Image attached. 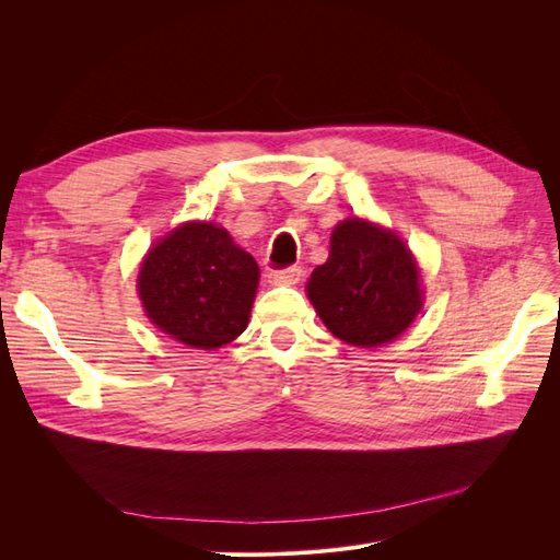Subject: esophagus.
<instances>
[{
  "label": "esophagus",
  "instance_id": "obj_1",
  "mask_svg": "<svg viewBox=\"0 0 560 560\" xmlns=\"http://www.w3.org/2000/svg\"><path fill=\"white\" fill-rule=\"evenodd\" d=\"M303 270L299 266H290V268H280V270H270L268 273V282L270 284H284V287H292L301 280Z\"/></svg>",
  "mask_w": 560,
  "mask_h": 560
}]
</instances>
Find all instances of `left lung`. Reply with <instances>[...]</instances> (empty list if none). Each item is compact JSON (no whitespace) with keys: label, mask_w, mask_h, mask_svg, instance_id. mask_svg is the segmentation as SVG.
Here are the masks:
<instances>
[{"label":"left lung","mask_w":560,"mask_h":560,"mask_svg":"<svg viewBox=\"0 0 560 560\" xmlns=\"http://www.w3.org/2000/svg\"><path fill=\"white\" fill-rule=\"evenodd\" d=\"M306 292L325 327L358 348L395 341L422 308L411 249L360 217L334 229L329 259L313 270Z\"/></svg>","instance_id":"left-lung-1"}]
</instances>
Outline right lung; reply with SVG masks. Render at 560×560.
Masks as SVG:
<instances>
[{
	"mask_svg": "<svg viewBox=\"0 0 560 560\" xmlns=\"http://www.w3.org/2000/svg\"><path fill=\"white\" fill-rule=\"evenodd\" d=\"M257 284L252 254L210 222H186L167 233L138 273L151 325L198 350L222 348L245 331Z\"/></svg>",
	"mask_w": 560,
	"mask_h": 560,
	"instance_id": "right-lung-1",
	"label": "right lung"
}]
</instances>
